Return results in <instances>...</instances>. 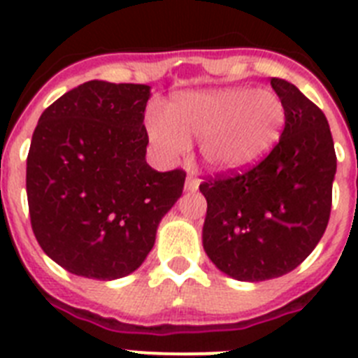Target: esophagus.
Listing matches in <instances>:
<instances>
[{
	"mask_svg": "<svg viewBox=\"0 0 358 358\" xmlns=\"http://www.w3.org/2000/svg\"><path fill=\"white\" fill-rule=\"evenodd\" d=\"M199 185H201V181H199L195 176L186 177V189H188V192H195V189L199 188Z\"/></svg>",
	"mask_w": 358,
	"mask_h": 358,
	"instance_id": "esophagus-1",
	"label": "esophagus"
}]
</instances>
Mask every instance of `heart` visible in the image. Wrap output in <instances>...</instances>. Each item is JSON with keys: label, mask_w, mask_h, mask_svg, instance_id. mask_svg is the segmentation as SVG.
<instances>
[{"label": "heart", "mask_w": 358, "mask_h": 358, "mask_svg": "<svg viewBox=\"0 0 358 358\" xmlns=\"http://www.w3.org/2000/svg\"><path fill=\"white\" fill-rule=\"evenodd\" d=\"M285 116V106L274 91L224 87L177 94L164 116H147L145 129L164 163H173L189 150V140H199L206 166L238 172L276 147Z\"/></svg>", "instance_id": "1"}]
</instances>
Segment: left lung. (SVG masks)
<instances>
[{
	"label": "left lung",
	"mask_w": 358,
	"mask_h": 358,
	"mask_svg": "<svg viewBox=\"0 0 358 358\" xmlns=\"http://www.w3.org/2000/svg\"><path fill=\"white\" fill-rule=\"evenodd\" d=\"M271 85L287 115L276 147L252 169L199 186L208 201L204 251L217 268L240 281L294 271L330 220L337 156L327 116L290 82L271 78Z\"/></svg>",
	"instance_id": "obj_1"
}]
</instances>
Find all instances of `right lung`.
<instances>
[{
	"mask_svg": "<svg viewBox=\"0 0 358 358\" xmlns=\"http://www.w3.org/2000/svg\"><path fill=\"white\" fill-rule=\"evenodd\" d=\"M150 87L90 80L41 115L27 159V195L37 242L68 273L118 280L156 242L161 218L181 197L185 170L145 159Z\"/></svg>",
	"mask_w": 358,
	"mask_h": 358,
	"instance_id": "add662e5",
	"label": "right lung"
}]
</instances>
